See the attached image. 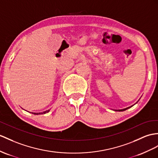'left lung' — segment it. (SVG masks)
I'll return each instance as SVG.
<instances>
[{
  "instance_id": "1",
  "label": "left lung",
  "mask_w": 158,
  "mask_h": 158,
  "mask_svg": "<svg viewBox=\"0 0 158 158\" xmlns=\"http://www.w3.org/2000/svg\"><path fill=\"white\" fill-rule=\"evenodd\" d=\"M132 106H129V107H127V108H126V109H121V110H115L116 111H124V110H127V109H129V108H131V107Z\"/></svg>"
}]
</instances>
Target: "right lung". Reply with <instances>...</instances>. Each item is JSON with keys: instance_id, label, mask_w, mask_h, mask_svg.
<instances>
[{"instance_id": "right-lung-1", "label": "right lung", "mask_w": 158, "mask_h": 158, "mask_svg": "<svg viewBox=\"0 0 158 158\" xmlns=\"http://www.w3.org/2000/svg\"><path fill=\"white\" fill-rule=\"evenodd\" d=\"M49 111V110H45V111H44V112H43V113H32L33 114H45V113H48Z\"/></svg>"}]
</instances>
